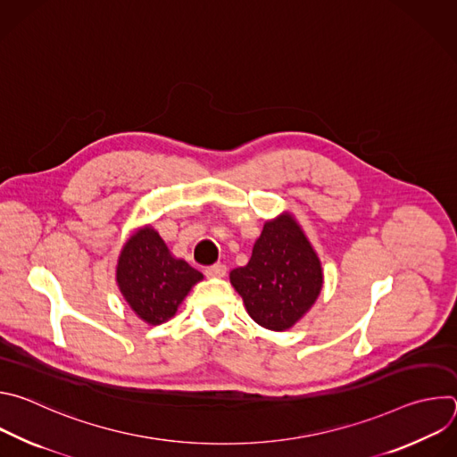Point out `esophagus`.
Returning a JSON list of instances; mask_svg holds the SVG:
<instances>
[{"mask_svg": "<svg viewBox=\"0 0 457 457\" xmlns=\"http://www.w3.org/2000/svg\"><path fill=\"white\" fill-rule=\"evenodd\" d=\"M226 266L224 264H213V266H208L204 270V275L210 277V278H222L226 275Z\"/></svg>", "mask_w": 457, "mask_h": 457, "instance_id": "34e87169", "label": "esophagus"}]
</instances>
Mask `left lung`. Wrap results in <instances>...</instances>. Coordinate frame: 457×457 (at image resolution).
Returning a JSON list of instances; mask_svg holds the SVG:
<instances>
[{
  "label": "left lung",
  "mask_w": 457,
  "mask_h": 457,
  "mask_svg": "<svg viewBox=\"0 0 457 457\" xmlns=\"http://www.w3.org/2000/svg\"><path fill=\"white\" fill-rule=\"evenodd\" d=\"M249 316L266 329L286 331L320 295V260L291 215L266 222L247 266L229 273Z\"/></svg>",
  "instance_id": "obj_1"
}]
</instances>
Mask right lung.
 <instances>
[{"instance_id": "1", "label": "right lung", "mask_w": 457, "mask_h": 457, "mask_svg": "<svg viewBox=\"0 0 457 457\" xmlns=\"http://www.w3.org/2000/svg\"><path fill=\"white\" fill-rule=\"evenodd\" d=\"M203 273L173 258L164 240L152 228L137 231L120 251L117 282L120 293L139 318L159 325L171 318Z\"/></svg>"}]
</instances>
